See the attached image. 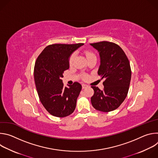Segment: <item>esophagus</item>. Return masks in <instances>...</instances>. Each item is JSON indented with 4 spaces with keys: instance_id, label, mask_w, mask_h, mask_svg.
Listing matches in <instances>:
<instances>
[{
    "instance_id": "1",
    "label": "esophagus",
    "mask_w": 158,
    "mask_h": 158,
    "mask_svg": "<svg viewBox=\"0 0 158 158\" xmlns=\"http://www.w3.org/2000/svg\"><path fill=\"white\" fill-rule=\"evenodd\" d=\"M82 89H85V88L87 87H88V85H86V84H82Z\"/></svg>"
}]
</instances>
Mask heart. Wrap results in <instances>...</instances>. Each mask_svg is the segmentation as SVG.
<instances>
[{
    "label": "heart",
    "instance_id": "heart-1",
    "mask_svg": "<svg viewBox=\"0 0 158 158\" xmlns=\"http://www.w3.org/2000/svg\"><path fill=\"white\" fill-rule=\"evenodd\" d=\"M85 56H86L87 59H89V58L91 57L95 56V55H94V53H93V52H91V51H85ZM74 58H75V54L73 53V54L71 55V56L69 57V65H72V64H73ZM84 78H85V77H84Z\"/></svg>",
    "mask_w": 158,
    "mask_h": 158
}]
</instances>
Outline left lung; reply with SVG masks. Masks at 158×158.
Here are the masks:
<instances>
[{"mask_svg":"<svg viewBox=\"0 0 158 158\" xmlns=\"http://www.w3.org/2000/svg\"><path fill=\"white\" fill-rule=\"evenodd\" d=\"M99 53L101 64L98 75L103 82L104 89L91 86L94 95L91 101L98 110L110 112L118 108L126 99L131 78L129 61L118 44L102 41L90 44Z\"/></svg>","mask_w":158,"mask_h":158,"instance_id":"1","label":"left lung"}]
</instances>
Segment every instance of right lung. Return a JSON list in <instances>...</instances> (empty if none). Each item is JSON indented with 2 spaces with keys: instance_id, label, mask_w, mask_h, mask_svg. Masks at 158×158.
<instances>
[{
  "instance_id": "right-lung-1",
  "label": "right lung",
  "mask_w": 158,
  "mask_h": 158,
  "mask_svg": "<svg viewBox=\"0 0 158 158\" xmlns=\"http://www.w3.org/2000/svg\"><path fill=\"white\" fill-rule=\"evenodd\" d=\"M83 43L54 44L47 46L38 56L34 66V81L39 99L49 113L64 118L74 111L82 85L75 82L64 87L63 73L69 68V59Z\"/></svg>"
}]
</instances>
